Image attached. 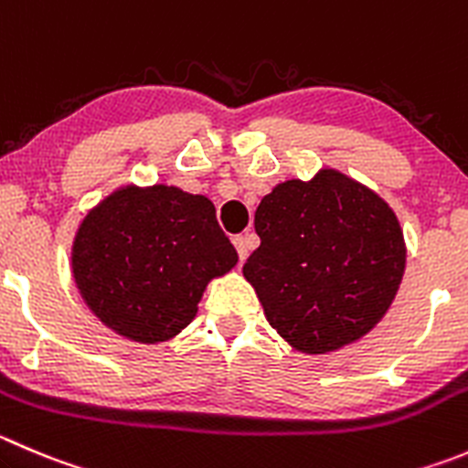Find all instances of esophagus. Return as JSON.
Here are the masks:
<instances>
[{
	"label": "esophagus",
	"mask_w": 468,
	"mask_h": 468,
	"mask_svg": "<svg viewBox=\"0 0 468 468\" xmlns=\"http://www.w3.org/2000/svg\"><path fill=\"white\" fill-rule=\"evenodd\" d=\"M233 247L238 249L239 261H247L249 247H247V235H233Z\"/></svg>",
	"instance_id": "34e87169"
}]
</instances>
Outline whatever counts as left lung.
<instances>
[{
  "label": "left lung",
  "instance_id": "8db88e82",
  "mask_svg": "<svg viewBox=\"0 0 468 468\" xmlns=\"http://www.w3.org/2000/svg\"><path fill=\"white\" fill-rule=\"evenodd\" d=\"M253 224L261 247L242 274L290 347L338 352L387 315L407 244L393 207L368 185L322 166L311 180L276 185Z\"/></svg>",
  "mask_w": 468,
  "mask_h": 468
}]
</instances>
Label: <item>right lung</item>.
I'll use <instances>...</instances> for the list:
<instances>
[{
    "label": "right lung",
    "instance_id": "right-lung-1",
    "mask_svg": "<svg viewBox=\"0 0 468 468\" xmlns=\"http://www.w3.org/2000/svg\"><path fill=\"white\" fill-rule=\"evenodd\" d=\"M238 265L207 197L125 183L77 226L70 270L89 311L133 343L160 345L197 317L212 279Z\"/></svg>",
    "mask_w": 468,
    "mask_h": 468
}]
</instances>
